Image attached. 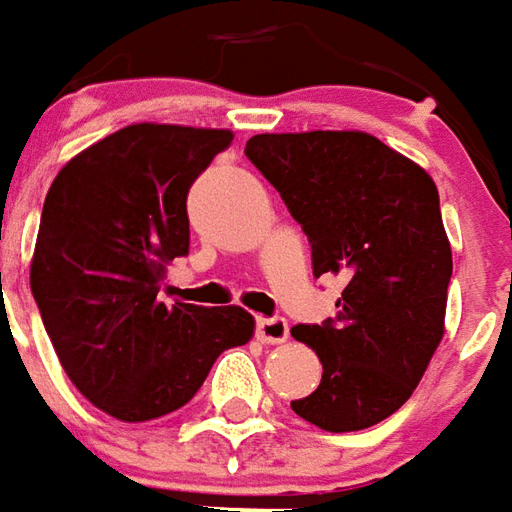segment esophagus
Returning <instances> with one entry per match:
<instances>
[{
    "label": "esophagus",
    "mask_w": 512,
    "mask_h": 512,
    "mask_svg": "<svg viewBox=\"0 0 512 512\" xmlns=\"http://www.w3.org/2000/svg\"><path fill=\"white\" fill-rule=\"evenodd\" d=\"M256 333L264 344H281L289 339V325L284 317H262L256 322Z\"/></svg>",
    "instance_id": "esophagus-1"
}]
</instances>
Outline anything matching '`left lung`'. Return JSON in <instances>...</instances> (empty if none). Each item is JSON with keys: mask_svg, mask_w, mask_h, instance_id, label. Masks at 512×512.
Masks as SVG:
<instances>
[{"mask_svg": "<svg viewBox=\"0 0 512 512\" xmlns=\"http://www.w3.org/2000/svg\"><path fill=\"white\" fill-rule=\"evenodd\" d=\"M248 159L311 242L314 275H342L336 317L292 336L322 380L292 411L328 433L389 419L444 339L449 248L436 181L366 132L256 134Z\"/></svg>", "mask_w": 512, "mask_h": 512, "instance_id": "8db88e82", "label": "left lung"}]
</instances>
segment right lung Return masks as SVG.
<instances>
[{
	"mask_svg": "<svg viewBox=\"0 0 512 512\" xmlns=\"http://www.w3.org/2000/svg\"><path fill=\"white\" fill-rule=\"evenodd\" d=\"M231 140L132 123L68 159L46 192L32 295L65 375L121 422L179 411L217 355L253 339L245 308L157 300L168 264L190 250V184Z\"/></svg>",
	"mask_w": 512,
	"mask_h": 512,
	"instance_id": "right-lung-1",
	"label": "right lung"
}]
</instances>
